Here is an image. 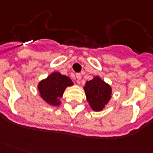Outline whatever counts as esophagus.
<instances>
[{
  "label": "esophagus",
  "mask_w": 153,
  "mask_h": 153,
  "mask_svg": "<svg viewBox=\"0 0 153 153\" xmlns=\"http://www.w3.org/2000/svg\"><path fill=\"white\" fill-rule=\"evenodd\" d=\"M81 78H82V74L80 73H77L76 74V79H78V81H79L81 79Z\"/></svg>",
  "instance_id": "obj_1"
}]
</instances>
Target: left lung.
<instances>
[{"label": "left lung", "instance_id": "1", "mask_svg": "<svg viewBox=\"0 0 153 153\" xmlns=\"http://www.w3.org/2000/svg\"><path fill=\"white\" fill-rule=\"evenodd\" d=\"M87 100L91 108L95 111L102 110L105 105L111 98L112 89L99 77L88 81L84 87Z\"/></svg>", "mask_w": 153, "mask_h": 153}]
</instances>
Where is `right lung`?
<instances>
[{"label": "right lung", "instance_id": "right-lung-1", "mask_svg": "<svg viewBox=\"0 0 153 153\" xmlns=\"http://www.w3.org/2000/svg\"><path fill=\"white\" fill-rule=\"evenodd\" d=\"M73 81L65 75L54 72L38 85L40 96L45 101L52 105H59V99L68 86H72Z\"/></svg>", "mask_w": 153, "mask_h": 153}]
</instances>
